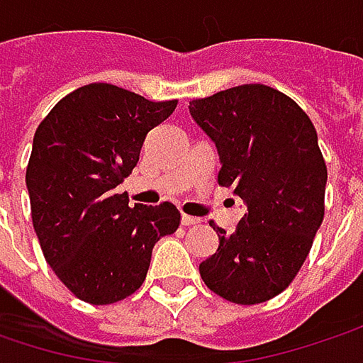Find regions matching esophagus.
I'll return each instance as SVG.
<instances>
[{
	"mask_svg": "<svg viewBox=\"0 0 363 363\" xmlns=\"http://www.w3.org/2000/svg\"><path fill=\"white\" fill-rule=\"evenodd\" d=\"M181 222H182V225H197V224H201V220H199V218H193V216H182Z\"/></svg>",
	"mask_w": 363,
	"mask_h": 363,
	"instance_id": "34e87169",
	"label": "esophagus"
}]
</instances>
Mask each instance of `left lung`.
I'll list each match as a JSON object with an SVG mask.
<instances>
[{
    "label": "left lung",
    "mask_w": 363,
    "mask_h": 363,
    "mask_svg": "<svg viewBox=\"0 0 363 363\" xmlns=\"http://www.w3.org/2000/svg\"><path fill=\"white\" fill-rule=\"evenodd\" d=\"M216 143L218 181L246 205L236 230L199 265L205 286L234 304H261L291 284L325 216L327 166L308 115L286 94L245 84L189 102Z\"/></svg>",
    "instance_id": "left-lung-1"
}]
</instances>
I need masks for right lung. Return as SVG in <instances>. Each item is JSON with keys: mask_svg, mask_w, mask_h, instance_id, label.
Listing matches in <instances>:
<instances>
[{"mask_svg": "<svg viewBox=\"0 0 363 363\" xmlns=\"http://www.w3.org/2000/svg\"><path fill=\"white\" fill-rule=\"evenodd\" d=\"M174 108L177 100L90 84L59 100L34 133L26 170L34 232L55 275L88 304L141 288L156 242L181 224L172 203L129 207L117 193L147 131Z\"/></svg>", "mask_w": 363, "mask_h": 363, "instance_id": "obj_1", "label": "right lung"}]
</instances>
